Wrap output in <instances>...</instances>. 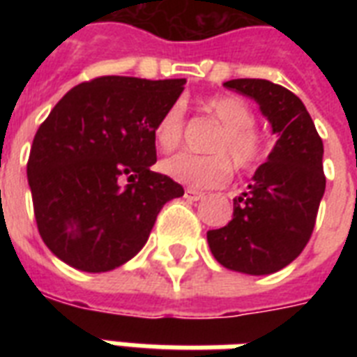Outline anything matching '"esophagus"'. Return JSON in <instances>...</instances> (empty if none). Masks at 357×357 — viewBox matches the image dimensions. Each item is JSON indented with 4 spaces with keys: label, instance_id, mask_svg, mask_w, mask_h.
I'll return each instance as SVG.
<instances>
[{
    "label": "esophagus",
    "instance_id": "1",
    "mask_svg": "<svg viewBox=\"0 0 357 357\" xmlns=\"http://www.w3.org/2000/svg\"><path fill=\"white\" fill-rule=\"evenodd\" d=\"M185 198L189 202H198L204 198V192H200V190H195V189H187L185 190Z\"/></svg>",
    "mask_w": 357,
    "mask_h": 357
}]
</instances>
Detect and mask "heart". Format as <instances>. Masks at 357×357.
Returning a JSON list of instances; mask_svg holds the SVG:
<instances>
[{
	"label": "heart",
	"instance_id": "heart-1",
	"mask_svg": "<svg viewBox=\"0 0 357 357\" xmlns=\"http://www.w3.org/2000/svg\"><path fill=\"white\" fill-rule=\"evenodd\" d=\"M204 111L222 128L207 150L209 155L176 153L161 162L168 178L192 189H211L228 183L234 165L241 172H252L265 161L266 139L254 128L255 114L248 103L237 96H215L204 102ZM185 107L181 102L172 103L161 114L155 126V142L162 151L178 148L183 137Z\"/></svg>",
	"mask_w": 357,
	"mask_h": 357
}]
</instances>
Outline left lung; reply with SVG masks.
Returning <instances> with one entry per match:
<instances>
[{"label": "left lung", "instance_id": "1", "mask_svg": "<svg viewBox=\"0 0 357 357\" xmlns=\"http://www.w3.org/2000/svg\"><path fill=\"white\" fill-rule=\"evenodd\" d=\"M224 86L259 103L278 140L248 190L234 200V218L209 229L207 243L229 271L272 274L296 259L313 234L326 189L324 146L302 100L285 86L266 79H231Z\"/></svg>", "mask_w": 357, "mask_h": 357}]
</instances>
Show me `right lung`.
I'll use <instances>...</instances> for the list:
<instances>
[{"mask_svg": "<svg viewBox=\"0 0 357 357\" xmlns=\"http://www.w3.org/2000/svg\"><path fill=\"white\" fill-rule=\"evenodd\" d=\"M185 83L103 75L66 92L40 123L27 179L38 234L66 265H123L146 244L162 206L183 196L150 167L157 122Z\"/></svg>", "mask_w": 357, "mask_h": 357, "instance_id": "1", "label": "right lung"}]
</instances>
